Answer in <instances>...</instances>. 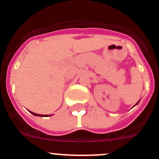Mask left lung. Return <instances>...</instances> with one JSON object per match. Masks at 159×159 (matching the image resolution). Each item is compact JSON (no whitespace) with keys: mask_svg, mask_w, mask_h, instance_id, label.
<instances>
[{"mask_svg":"<svg viewBox=\"0 0 159 159\" xmlns=\"http://www.w3.org/2000/svg\"><path fill=\"white\" fill-rule=\"evenodd\" d=\"M138 102H137V103H136V104H135V105H137V104H138ZM135 105H134V106H135Z\"/></svg>","mask_w":159,"mask_h":159,"instance_id":"1","label":"left lung"}]
</instances>
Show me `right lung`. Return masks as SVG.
I'll return each mask as SVG.
<instances>
[{
	"label": "right lung",
	"instance_id": "1",
	"mask_svg": "<svg viewBox=\"0 0 159 159\" xmlns=\"http://www.w3.org/2000/svg\"><path fill=\"white\" fill-rule=\"evenodd\" d=\"M30 113H32V115H33V116H42V117H48V116H49L48 115H47V116H46V115H40V114H36V113H34V112H32V111H30Z\"/></svg>",
	"mask_w": 159,
	"mask_h": 159
}]
</instances>
